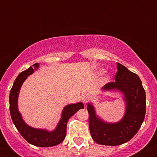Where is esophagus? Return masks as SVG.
<instances>
[{"instance_id":"obj_1","label":"esophagus","mask_w":157,"mask_h":157,"mask_svg":"<svg viewBox=\"0 0 157 157\" xmlns=\"http://www.w3.org/2000/svg\"><path fill=\"white\" fill-rule=\"evenodd\" d=\"M90 98V96L88 94H85L82 95V100L84 102H86L88 101V100H89Z\"/></svg>"}]
</instances>
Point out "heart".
<instances>
[{
    "label": "heart",
    "mask_w": 157,
    "mask_h": 157,
    "mask_svg": "<svg viewBox=\"0 0 157 157\" xmlns=\"http://www.w3.org/2000/svg\"><path fill=\"white\" fill-rule=\"evenodd\" d=\"M105 70L104 69V68H101V69L99 70L97 74H98V75H102L103 73H105Z\"/></svg>",
    "instance_id": "1"
}]
</instances>
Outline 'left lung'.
Masks as SVG:
<instances>
[{
	"instance_id": "8db88e82",
	"label": "left lung",
	"mask_w": 157,
	"mask_h": 157,
	"mask_svg": "<svg viewBox=\"0 0 157 157\" xmlns=\"http://www.w3.org/2000/svg\"><path fill=\"white\" fill-rule=\"evenodd\" d=\"M115 82L102 88L101 92H116L125 104V112L117 122L105 121L97 113L91 102L87 103L89 130L94 141L100 145L115 146L125 143L137 133L144 121L146 107L145 91L140 78L117 63Z\"/></svg>"
}]
</instances>
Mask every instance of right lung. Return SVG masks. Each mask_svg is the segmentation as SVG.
I'll list each match as a JSON object with an SVG mask.
<instances>
[{
    "mask_svg": "<svg viewBox=\"0 0 157 157\" xmlns=\"http://www.w3.org/2000/svg\"><path fill=\"white\" fill-rule=\"evenodd\" d=\"M40 63L32 65L22 71L15 79L10 94V110L12 122L20 134L29 143L37 147H52L58 145L64 140L66 135L67 122L69 118L77 111L84 109L82 102L66 105L62 110L61 117L55 128L49 131L45 128H37L29 125L24 121L18 110V97L21 86L27 77L39 69Z\"/></svg>",
    "mask_w": 157,
    "mask_h": 157,
    "instance_id": "right-lung-1",
    "label": "right lung"
}]
</instances>
